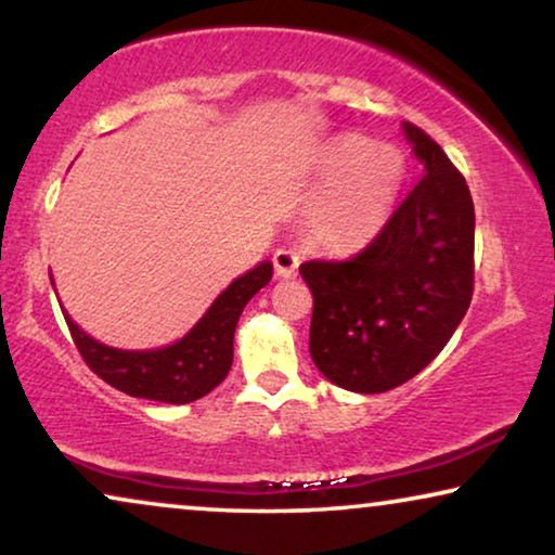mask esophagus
Instances as JSON below:
<instances>
[{
  "label": "esophagus",
  "mask_w": 555,
  "mask_h": 555,
  "mask_svg": "<svg viewBox=\"0 0 555 555\" xmlns=\"http://www.w3.org/2000/svg\"><path fill=\"white\" fill-rule=\"evenodd\" d=\"M274 269H276V276H284V279H292L299 274V256L292 249H279L274 254Z\"/></svg>",
  "instance_id": "esophagus-1"
}]
</instances>
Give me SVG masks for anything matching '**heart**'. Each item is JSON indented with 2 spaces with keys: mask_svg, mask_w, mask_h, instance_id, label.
Here are the masks:
<instances>
[{
  "mask_svg": "<svg viewBox=\"0 0 555 555\" xmlns=\"http://www.w3.org/2000/svg\"><path fill=\"white\" fill-rule=\"evenodd\" d=\"M319 169L331 184L311 209V234L331 249H359L393 214L406 159L396 146L341 134L324 149Z\"/></svg>",
  "mask_w": 555,
  "mask_h": 555,
  "instance_id": "heart-1",
  "label": "heart"
}]
</instances>
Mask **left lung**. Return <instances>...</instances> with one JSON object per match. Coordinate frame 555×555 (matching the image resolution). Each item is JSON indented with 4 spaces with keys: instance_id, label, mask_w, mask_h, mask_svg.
Returning <instances> with one entry per match:
<instances>
[{
    "instance_id": "left-lung-1",
    "label": "left lung",
    "mask_w": 555,
    "mask_h": 555,
    "mask_svg": "<svg viewBox=\"0 0 555 555\" xmlns=\"http://www.w3.org/2000/svg\"><path fill=\"white\" fill-rule=\"evenodd\" d=\"M424 177L366 249L299 267L313 296L309 351L331 384L384 393L431 363L474 296V198L424 129L403 121Z\"/></svg>"
}]
</instances>
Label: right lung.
I'll use <instances>...</instances> for the list:
<instances>
[{
  "instance_id": "right-lung-1",
  "label": "right lung",
  "mask_w": 555,
  "mask_h": 555,
  "mask_svg": "<svg viewBox=\"0 0 555 555\" xmlns=\"http://www.w3.org/2000/svg\"><path fill=\"white\" fill-rule=\"evenodd\" d=\"M274 267H259L234 279L177 344L152 351H124L99 344L64 313L81 359L94 374L137 399L162 403H192L224 382L234 361V331L244 306L271 281ZM62 306V304H60Z\"/></svg>"
}]
</instances>
